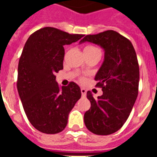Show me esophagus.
Listing matches in <instances>:
<instances>
[{
    "instance_id": "1",
    "label": "esophagus",
    "mask_w": 157,
    "mask_h": 157,
    "mask_svg": "<svg viewBox=\"0 0 157 157\" xmlns=\"http://www.w3.org/2000/svg\"><path fill=\"white\" fill-rule=\"evenodd\" d=\"M81 92L82 96H86V90L85 88H81Z\"/></svg>"
}]
</instances>
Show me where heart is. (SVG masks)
Here are the masks:
<instances>
[{"label":"heart","mask_w":157,"mask_h":157,"mask_svg":"<svg viewBox=\"0 0 157 157\" xmlns=\"http://www.w3.org/2000/svg\"><path fill=\"white\" fill-rule=\"evenodd\" d=\"M99 51L98 48L94 47L93 45H86V47L84 48V53L85 54H91V53L97 52Z\"/></svg>","instance_id":"obj_1"}]
</instances>
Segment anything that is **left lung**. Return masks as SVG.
<instances>
[{
    "mask_svg": "<svg viewBox=\"0 0 157 157\" xmlns=\"http://www.w3.org/2000/svg\"><path fill=\"white\" fill-rule=\"evenodd\" d=\"M94 43L104 50V61L95 76L96 86L103 94L94 99L90 91L86 95L90 108L86 112V128L98 135H108L125 123L139 94V67L130 40L113 30L86 35L80 43Z\"/></svg>",
    "mask_w": 157,
    "mask_h": 157,
    "instance_id": "8db88e82",
    "label": "left lung"
}]
</instances>
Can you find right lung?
Returning <instances> with one entry per match:
<instances>
[{
	"label": "right lung",
	"mask_w": 157,
	"mask_h": 157,
	"mask_svg": "<svg viewBox=\"0 0 157 157\" xmlns=\"http://www.w3.org/2000/svg\"><path fill=\"white\" fill-rule=\"evenodd\" d=\"M83 36L46 27L33 33L23 47L17 89L28 121L44 134L63 131L69 113L81 98V89L76 83L60 87L54 74L63 68V45Z\"/></svg>",
	"instance_id": "obj_1"
}]
</instances>
